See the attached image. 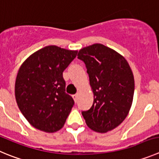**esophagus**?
<instances>
[{
  "instance_id": "esophagus-1",
  "label": "esophagus",
  "mask_w": 159,
  "mask_h": 159,
  "mask_svg": "<svg viewBox=\"0 0 159 159\" xmlns=\"http://www.w3.org/2000/svg\"><path fill=\"white\" fill-rule=\"evenodd\" d=\"M73 98H74V101H75V102H77V101H78V94H74L73 96Z\"/></svg>"
}]
</instances>
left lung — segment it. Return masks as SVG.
<instances>
[{"instance_id":"1","label":"left lung","mask_w":159,"mask_h":159,"mask_svg":"<svg viewBox=\"0 0 159 159\" xmlns=\"http://www.w3.org/2000/svg\"><path fill=\"white\" fill-rule=\"evenodd\" d=\"M84 62L94 94L91 109L83 111L86 124L97 132L113 130L129 114L133 100V73L123 56L102 44H93L79 51Z\"/></svg>"}]
</instances>
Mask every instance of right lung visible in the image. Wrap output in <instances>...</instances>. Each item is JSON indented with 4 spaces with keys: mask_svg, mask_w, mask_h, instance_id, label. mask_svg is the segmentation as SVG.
I'll use <instances>...</instances> for the list:
<instances>
[{
    "mask_svg": "<svg viewBox=\"0 0 159 159\" xmlns=\"http://www.w3.org/2000/svg\"><path fill=\"white\" fill-rule=\"evenodd\" d=\"M76 54V50L48 46L30 55L20 66L16 80V100L24 117L35 129L50 133L65 125L74 100L65 93L63 72Z\"/></svg>",
    "mask_w": 159,
    "mask_h": 159,
    "instance_id": "1",
    "label": "right lung"
}]
</instances>
